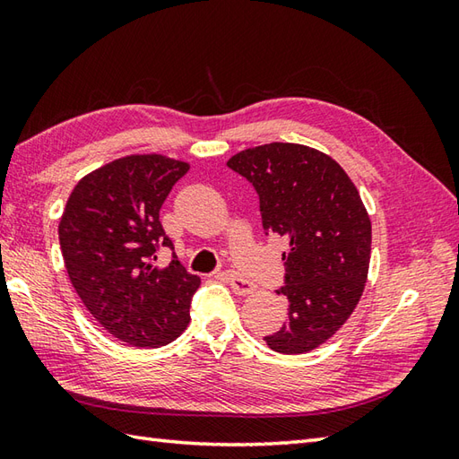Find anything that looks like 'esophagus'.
Wrapping results in <instances>:
<instances>
[{
	"instance_id": "1",
	"label": "esophagus",
	"mask_w": 459,
	"mask_h": 459,
	"mask_svg": "<svg viewBox=\"0 0 459 459\" xmlns=\"http://www.w3.org/2000/svg\"><path fill=\"white\" fill-rule=\"evenodd\" d=\"M227 280H229L232 291H235V294H238V296H250V294H255V291H256V286L252 284V281L235 274V272H229Z\"/></svg>"
}]
</instances>
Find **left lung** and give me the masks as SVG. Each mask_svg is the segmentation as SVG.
<instances>
[{"label": "left lung", "instance_id": "1", "mask_svg": "<svg viewBox=\"0 0 459 459\" xmlns=\"http://www.w3.org/2000/svg\"><path fill=\"white\" fill-rule=\"evenodd\" d=\"M260 197L262 229L288 240L281 255L288 319L266 339L272 351L299 355L333 337L360 296L370 262V219L355 183L327 153L272 142L227 161Z\"/></svg>", "mask_w": 459, "mask_h": 459}]
</instances>
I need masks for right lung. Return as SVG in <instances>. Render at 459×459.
<instances>
[{
    "mask_svg": "<svg viewBox=\"0 0 459 459\" xmlns=\"http://www.w3.org/2000/svg\"><path fill=\"white\" fill-rule=\"evenodd\" d=\"M187 171V161L161 153L114 160L74 185L58 222L76 294L112 337L132 347L168 345L189 325L201 278L179 260L153 264L160 245L173 248L160 209Z\"/></svg>",
    "mask_w": 459,
    "mask_h": 459,
    "instance_id": "obj_1",
    "label": "right lung"
}]
</instances>
